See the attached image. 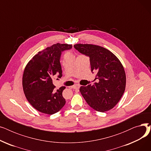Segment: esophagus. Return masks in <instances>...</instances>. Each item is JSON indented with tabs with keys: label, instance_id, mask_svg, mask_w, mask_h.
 <instances>
[{
	"label": "esophagus",
	"instance_id": "34e87169",
	"mask_svg": "<svg viewBox=\"0 0 151 151\" xmlns=\"http://www.w3.org/2000/svg\"><path fill=\"white\" fill-rule=\"evenodd\" d=\"M70 88H71V89H79V88H80V85H78V84H75V85H73V86H71Z\"/></svg>",
	"mask_w": 151,
	"mask_h": 151
}]
</instances>
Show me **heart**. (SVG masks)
<instances>
[{
	"instance_id": "obj_1",
	"label": "heart",
	"mask_w": 151,
	"mask_h": 151,
	"mask_svg": "<svg viewBox=\"0 0 151 151\" xmlns=\"http://www.w3.org/2000/svg\"><path fill=\"white\" fill-rule=\"evenodd\" d=\"M68 53H70V52H68ZM70 54H71V53H70Z\"/></svg>"
}]
</instances>
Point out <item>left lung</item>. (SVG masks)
Instances as JSON below:
<instances>
[{
	"label": "left lung",
	"mask_w": 151,
	"mask_h": 151,
	"mask_svg": "<svg viewBox=\"0 0 151 151\" xmlns=\"http://www.w3.org/2000/svg\"><path fill=\"white\" fill-rule=\"evenodd\" d=\"M72 45L56 43L38 52L27 63L22 76V88L28 101L38 111L53 114L65 104L62 86L55 89L51 77L62 76L60 58L62 52Z\"/></svg>",
	"instance_id": "1"
}]
</instances>
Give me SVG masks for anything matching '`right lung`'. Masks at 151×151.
<instances>
[{"instance_id": "obj_1", "label": "right lung", "mask_w": 151, "mask_h": 151, "mask_svg": "<svg viewBox=\"0 0 151 151\" xmlns=\"http://www.w3.org/2000/svg\"><path fill=\"white\" fill-rule=\"evenodd\" d=\"M75 48L89 57L91 71L99 80L93 85L81 86L80 92L93 109L105 112L113 108L125 89L126 76L123 65L108 50L91 44H76Z\"/></svg>"}]
</instances>
